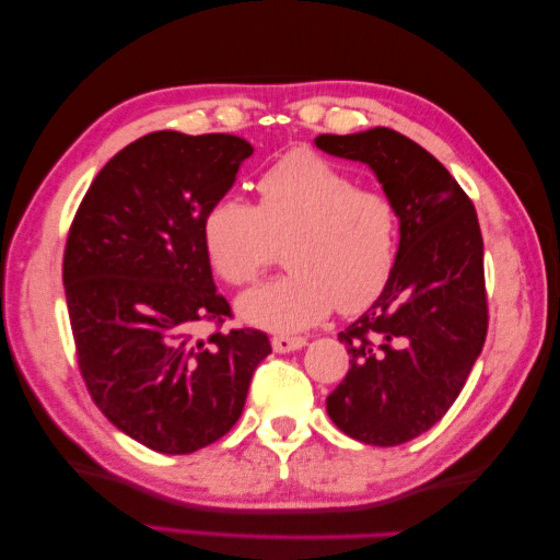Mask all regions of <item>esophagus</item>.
<instances>
[{
  "label": "esophagus",
  "mask_w": 560,
  "mask_h": 560,
  "mask_svg": "<svg viewBox=\"0 0 560 560\" xmlns=\"http://www.w3.org/2000/svg\"><path fill=\"white\" fill-rule=\"evenodd\" d=\"M307 345L305 337H272V350L275 352H295V350H302V347Z\"/></svg>",
  "instance_id": "34e87169"
}]
</instances>
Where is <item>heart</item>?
<instances>
[{
  "label": "heart",
  "mask_w": 560,
  "mask_h": 560,
  "mask_svg": "<svg viewBox=\"0 0 560 560\" xmlns=\"http://www.w3.org/2000/svg\"><path fill=\"white\" fill-rule=\"evenodd\" d=\"M203 243L231 285L258 280L285 245L282 278L237 298V315L270 332H298L335 307L360 313L394 272L399 215L389 196L357 186L313 151H292L258 178V206L225 196L210 206Z\"/></svg>",
  "instance_id": "heart-1"
}]
</instances>
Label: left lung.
I'll return each instance as SVG.
<instances>
[{"instance_id": "obj_1", "label": "left lung", "mask_w": 560, "mask_h": 560, "mask_svg": "<svg viewBox=\"0 0 560 560\" xmlns=\"http://www.w3.org/2000/svg\"><path fill=\"white\" fill-rule=\"evenodd\" d=\"M360 161L397 206L394 272L366 313L340 332L350 370L327 397L347 436L397 446L424 434L464 389L489 327L483 241L474 203L432 153L392 128L315 139Z\"/></svg>"}]
</instances>
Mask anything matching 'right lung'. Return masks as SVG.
Returning <instances> with one entry per match:
<instances>
[{
	"instance_id": "right-lung-1",
	"label": "right lung",
	"mask_w": 560,
	"mask_h": 560,
	"mask_svg": "<svg viewBox=\"0 0 560 560\" xmlns=\"http://www.w3.org/2000/svg\"><path fill=\"white\" fill-rule=\"evenodd\" d=\"M250 153L231 133H149L98 171L73 215L63 292L81 377L106 419L153 452L190 454L231 432L272 352L260 329L196 335L231 317L203 220Z\"/></svg>"
}]
</instances>
